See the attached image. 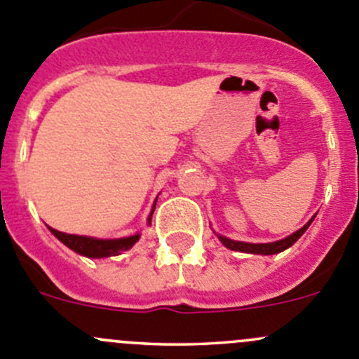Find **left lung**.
Returning a JSON list of instances; mask_svg holds the SVG:
<instances>
[{"label": "left lung", "instance_id": "8db88e82", "mask_svg": "<svg viewBox=\"0 0 359 359\" xmlns=\"http://www.w3.org/2000/svg\"><path fill=\"white\" fill-rule=\"evenodd\" d=\"M314 217L309 220V222L304 224L299 231L292 233L290 236L283 238V240H280V241H273V243H247V241H234V240H229V238L222 236V234H217L215 231H213V233L217 234V238H219L220 243H222L224 247L229 248V250H234V252L255 253V255H274V253H280V252H283V250L290 248L292 245L295 243V241L299 240L304 233H306L307 227H309L311 222L314 220Z\"/></svg>", "mask_w": 359, "mask_h": 359}]
</instances>
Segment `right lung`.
Listing matches in <instances>:
<instances>
[{"mask_svg":"<svg viewBox=\"0 0 359 359\" xmlns=\"http://www.w3.org/2000/svg\"><path fill=\"white\" fill-rule=\"evenodd\" d=\"M154 206H156V201H154L153 210H151L149 217H147V224H149V226H151V219H153ZM48 229L50 233H52L57 240L62 241L67 248H71L72 252L79 253V255L88 257V259H106V257L119 255V253L132 248L140 238V233H137V234H132V236L116 238V240H100V238L67 234V233H62V231L53 229V227L50 226Z\"/></svg>","mask_w":359,"mask_h":359,"instance_id":"1","label":"right lung"}]
</instances>
